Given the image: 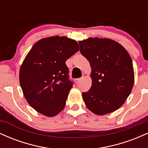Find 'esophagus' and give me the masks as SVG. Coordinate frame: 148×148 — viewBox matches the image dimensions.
Segmentation results:
<instances>
[{
    "label": "esophagus",
    "mask_w": 148,
    "mask_h": 148,
    "mask_svg": "<svg viewBox=\"0 0 148 148\" xmlns=\"http://www.w3.org/2000/svg\"><path fill=\"white\" fill-rule=\"evenodd\" d=\"M83 79H84V78H79V79H76L75 80L76 84H79V83H80L81 81H82Z\"/></svg>",
    "instance_id": "34e87169"
}]
</instances>
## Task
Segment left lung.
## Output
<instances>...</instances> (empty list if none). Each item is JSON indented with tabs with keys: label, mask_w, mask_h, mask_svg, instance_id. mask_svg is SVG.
Returning <instances> with one entry per match:
<instances>
[{
	"label": "left lung",
	"mask_w": 148,
	"mask_h": 148,
	"mask_svg": "<svg viewBox=\"0 0 148 148\" xmlns=\"http://www.w3.org/2000/svg\"><path fill=\"white\" fill-rule=\"evenodd\" d=\"M80 52L89 61L92 86L83 99L95 114L113 113L123 106L133 88L134 72L127 51L115 40L89 37L79 42Z\"/></svg>",
	"instance_id": "1"
}]
</instances>
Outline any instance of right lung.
I'll list each match as a JSON object with an SVG mask.
<instances>
[{
  "label": "right lung",
  "instance_id": "obj_1",
  "mask_svg": "<svg viewBox=\"0 0 148 148\" xmlns=\"http://www.w3.org/2000/svg\"><path fill=\"white\" fill-rule=\"evenodd\" d=\"M79 50L76 40L56 35L38 40L28 53L19 83L26 101L38 113L53 117L64 109L72 88L65 62Z\"/></svg>",
  "mask_w": 148,
  "mask_h": 148
}]
</instances>
